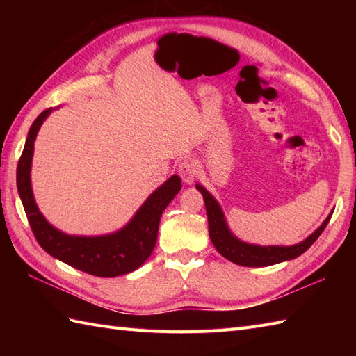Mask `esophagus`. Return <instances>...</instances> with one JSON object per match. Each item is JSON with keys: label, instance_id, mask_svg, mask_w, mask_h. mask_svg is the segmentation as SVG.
<instances>
[{"label": "esophagus", "instance_id": "obj_1", "mask_svg": "<svg viewBox=\"0 0 356 356\" xmlns=\"http://www.w3.org/2000/svg\"><path fill=\"white\" fill-rule=\"evenodd\" d=\"M199 172V163L194 157L188 156L182 162L179 163V174L185 184H193L194 177L197 176Z\"/></svg>", "mask_w": 356, "mask_h": 356}]
</instances>
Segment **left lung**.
Listing matches in <instances>:
<instances>
[{
	"label": "left lung",
	"mask_w": 356,
	"mask_h": 356,
	"mask_svg": "<svg viewBox=\"0 0 356 356\" xmlns=\"http://www.w3.org/2000/svg\"><path fill=\"white\" fill-rule=\"evenodd\" d=\"M195 188L202 193L203 200H205L211 241H213V245L216 246L217 251L220 252L225 259H228L229 261L236 264H240V266L261 268V266H270V264L295 259V257L306 252L307 249L312 246L314 241L321 236V232L327 226L332 214H334L330 213L320 228L298 245H293V246L248 245L245 241H240L238 238L234 237L229 232L228 226H226V222H225L222 208L218 207V203L216 202L213 195H211L205 188L200 185H195Z\"/></svg>",
	"instance_id": "1"
}]
</instances>
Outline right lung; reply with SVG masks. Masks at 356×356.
<instances>
[{"label": "right lung", "instance_id": "obj_1", "mask_svg": "<svg viewBox=\"0 0 356 356\" xmlns=\"http://www.w3.org/2000/svg\"><path fill=\"white\" fill-rule=\"evenodd\" d=\"M50 108L44 110L30 127L26 145L17 166L18 193L36 241L51 257L90 275L118 277L133 272L142 266L143 261L153 252L162 213L180 191L182 180L179 176H172L166 180L149 195L124 229L102 237L67 236L53 228L42 217L35 203L32 186H30L33 142L38 130L44 119L50 115Z\"/></svg>", "mask_w": 356, "mask_h": 356}]
</instances>
